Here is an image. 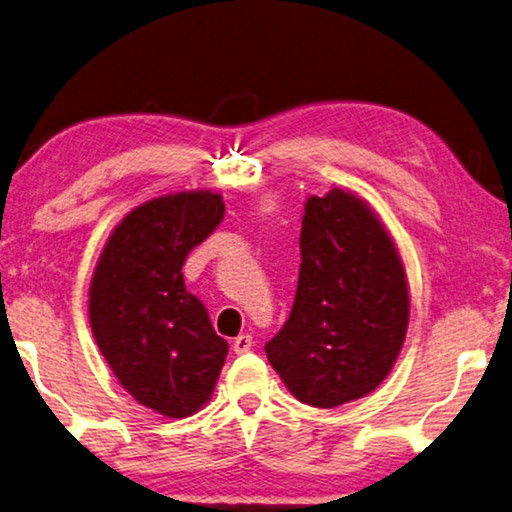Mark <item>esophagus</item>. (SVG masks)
<instances>
[{
  "instance_id": "34e87169",
  "label": "esophagus",
  "mask_w": 512,
  "mask_h": 512,
  "mask_svg": "<svg viewBox=\"0 0 512 512\" xmlns=\"http://www.w3.org/2000/svg\"><path fill=\"white\" fill-rule=\"evenodd\" d=\"M232 348H234V353H237V355L248 353L250 348H253V337H250V335H239L237 339H234Z\"/></svg>"
}]
</instances>
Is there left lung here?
Segmentation results:
<instances>
[{"instance_id":"1","label":"left lung","mask_w":512,"mask_h":512,"mask_svg":"<svg viewBox=\"0 0 512 512\" xmlns=\"http://www.w3.org/2000/svg\"><path fill=\"white\" fill-rule=\"evenodd\" d=\"M408 319L401 257L367 202L342 189L307 198L294 307L264 346L289 392L314 408L367 396L399 358Z\"/></svg>"}]
</instances>
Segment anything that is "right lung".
Listing matches in <instances>:
<instances>
[{
  "label": "right lung",
  "mask_w": 512,
  "mask_h": 512,
  "mask_svg": "<svg viewBox=\"0 0 512 512\" xmlns=\"http://www.w3.org/2000/svg\"><path fill=\"white\" fill-rule=\"evenodd\" d=\"M223 198L184 191L129 212L102 250L88 298L93 337L129 394L164 417L209 401L227 355L182 266L223 221Z\"/></svg>",
  "instance_id": "obj_1"
}]
</instances>
